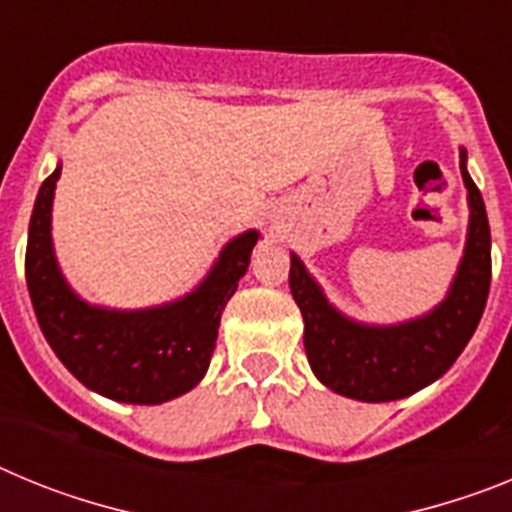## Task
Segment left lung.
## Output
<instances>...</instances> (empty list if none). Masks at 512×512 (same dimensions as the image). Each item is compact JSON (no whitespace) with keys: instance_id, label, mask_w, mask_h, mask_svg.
Returning a JSON list of instances; mask_svg holds the SVG:
<instances>
[{"instance_id":"left-lung-1","label":"left lung","mask_w":512,"mask_h":512,"mask_svg":"<svg viewBox=\"0 0 512 512\" xmlns=\"http://www.w3.org/2000/svg\"><path fill=\"white\" fill-rule=\"evenodd\" d=\"M461 176L469 192V235L464 259L449 297L418 320L390 328L359 325L330 307L302 261L292 253L289 289L305 318V351L312 372L338 395L364 402H390L436 382L459 359L490 295V223L485 202L467 171L461 151Z\"/></svg>"}]
</instances>
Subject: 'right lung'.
Wrapping results in <instances>:
<instances>
[{
  "mask_svg": "<svg viewBox=\"0 0 512 512\" xmlns=\"http://www.w3.org/2000/svg\"><path fill=\"white\" fill-rule=\"evenodd\" d=\"M61 169L40 184L25 251L27 292L53 354L84 387L133 405L184 395L205 377L225 305L246 274L256 230L223 248L205 282L184 300L151 310L92 307L71 292L51 246V205Z\"/></svg>",
  "mask_w": 512,
  "mask_h": 512,
  "instance_id": "add662e5",
  "label": "right lung"
}]
</instances>
